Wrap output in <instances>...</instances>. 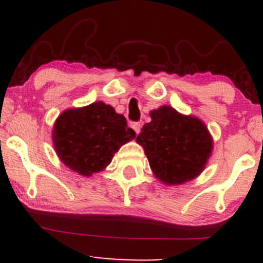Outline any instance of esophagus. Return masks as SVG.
Here are the masks:
<instances>
[{"instance_id":"34e87169","label":"esophagus","mask_w":263,"mask_h":263,"mask_svg":"<svg viewBox=\"0 0 263 263\" xmlns=\"http://www.w3.org/2000/svg\"><path fill=\"white\" fill-rule=\"evenodd\" d=\"M129 127L134 129V131L136 132V135L140 134V131H141V125H140V123L132 122V123H129Z\"/></svg>"}]
</instances>
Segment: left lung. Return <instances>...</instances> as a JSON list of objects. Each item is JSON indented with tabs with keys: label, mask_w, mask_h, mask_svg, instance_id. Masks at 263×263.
<instances>
[{
	"label": "left lung",
	"mask_w": 263,
	"mask_h": 263,
	"mask_svg": "<svg viewBox=\"0 0 263 263\" xmlns=\"http://www.w3.org/2000/svg\"><path fill=\"white\" fill-rule=\"evenodd\" d=\"M151 122L136 141L143 147L153 174L167 185L197 178L213 151V138L201 120L171 106L151 111Z\"/></svg>",
	"instance_id": "8db88e82"
}]
</instances>
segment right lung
<instances>
[{
    "label": "right lung",
    "mask_w": 263,
    "mask_h": 263,
    "mask_svg": "<svg viewBox=\"0 0 263 263\" xmlns=\"http://www.w3.org/2000/svg\"><path fill=\"white\" fill-rule=\"evenodd\" d=\"M135 137L136 132L127 127L125 116L102 101L65 110L53 128L59 159L84 177L104 171L120 147Z\"/></svg>",
    "instance_id": "obj_1"
}]
</instances>
